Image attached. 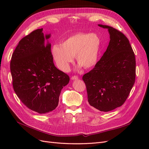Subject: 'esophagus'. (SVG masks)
<instances>
[{
    "instance_id": "obj_1",
    "label": "esophagus",
    "mask_w": 149,
    "mask_h": 149,
    "mask_svg": "<svg viewBox=\"0 0 149 149\" xmlns=\"http://www.w3.org/2000/svg\"><path fill=\"white\" fill-rule=\"evenodd\" d=\"M71 79V80H76L78 79V77L77 76H72Z\"/></svg>"
}]
</instances>
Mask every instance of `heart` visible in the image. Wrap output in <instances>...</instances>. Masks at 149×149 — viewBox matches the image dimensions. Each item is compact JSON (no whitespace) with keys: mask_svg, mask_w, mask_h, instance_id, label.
Returning <instances> with one entry per match:
<instances>
[{"mask_svg":"<svg viewBox=\"0 0 149 149\" xmlns=\"http://www.w3.org/2000/svg\"><path fill=\"white\" fill-rule=\"evenodd\" d=\"M102 41L96 33H79L70 36L61 43L52 48L53 60L58 68L68 71L76 56L79 67L91 68L98 61Z\"/></svg>","mask_w":149,"mask_h":149,"instance_id":"heart-1","label":"heart"}]
</instances>
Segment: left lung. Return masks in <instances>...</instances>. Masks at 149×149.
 I'll return each mask as SVG.
<instances>
[{
    "label": "left lung",
    "instance_id": "8db88e82",
    "mask_svg": "<svg viewBox=\"0 0 149 149\" xmlns=\"http://www.w3.org/2000/svg\"><path fill=\"white\" fill-rule=\"evenodd\" d=\"M107 29L110 41L100 60L83 76L89 104L108 112L121 106L132 88L136 79V59L129 40L111 26Z\"/></svg>",
    "mask_w": 149,
    "mask_h": 149
}]
</instances>
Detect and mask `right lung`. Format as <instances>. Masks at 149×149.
Here are the masks:
<instances>
[{
	"mask_svg": "<svg viewBox=\"0 0 149 149\" xmlns=\"http://www.w3.org/2000/svg\"><path fill=\"white\" fill-rule=\"evenodd\" d=\"M50 37L44 35L43 29L34 30L19 42L10 61L16 94L26 107L39 114L56 109L61 89L70 81L68 75L53 63Z\"/></svg>",
	"mask_w": 149,
	"mask_h": 149,
	"instance_id": "obj_1",
	"label": "right lung"
}]
</instances>
